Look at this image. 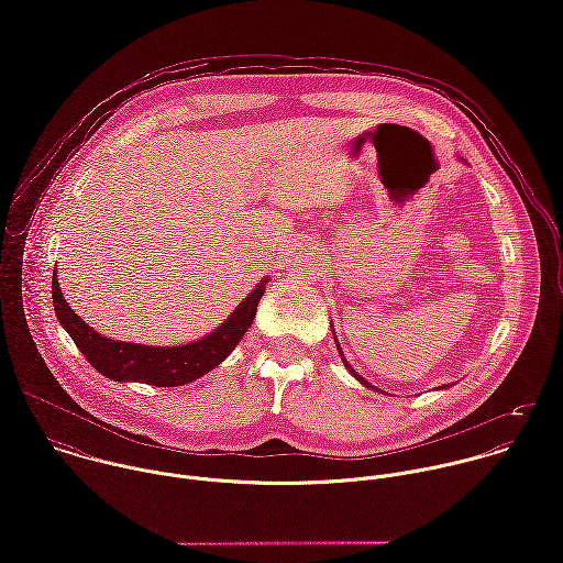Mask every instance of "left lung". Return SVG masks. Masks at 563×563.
Segmentation results:
<instances>
[{"instance_id":"8db88e82","label":"left lung","mask_w":563,"mask_h":563,"mask_svg":"<svg viewBox=\"0 0 563 563\" xmlns=\"http://www.w3.org/2000/svg\"><path fill=\"white\" fill-rule=\"evenodd\" d=\"M332 334H334V341H336V332H334V330H332ZM336 350H339V354H341V361H343L345 369H347V372H350V374H352V376H354V378H356L361 385H365V387H369V389H376V391H380L378 387H374L372 383H367V380H365V378H363V376H361V374H358V372H356V369H354V367L347 363V358H345V354H343V347L339 345V341H336ZM445 387H450V385H445Z\"/></svg>"}]
</instances>
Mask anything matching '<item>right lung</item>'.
<instances>
[{"label": "right lung", "mask_w": 563, "mask_h": 563, "mask_svg": "<svg viewBox=\"0 0 563 563\" xmlns=\"http://www.w3.org/2000/svg\"><path fill=\"white\" fill-rule=\"evenodd\" d=\"M267 283L269 278L265 276L243 300H240V305L213 332L187 345H174V347L113 341L96 332L66 302L57 283V267L53 269L51 294H53V307H55L59 325L73 339L77 350L85 354V358L102 376L120 383L178 387L205 376L235 350L240 339L247 334V330L254 323L258 300L263 298Z\"/></svg>", "instance_id": "1"}]
</instances>
